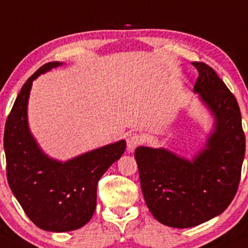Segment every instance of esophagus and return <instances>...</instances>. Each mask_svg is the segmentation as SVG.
<instances>
[{"label": "esophagus", "mask_w": 248, "mask_h": 248, "mask_svg": "<svg viewBox=\"0 0 248 248\" xmlns=\"http://www.w3.org/2000/svg\"><path fill=\"white\" fill-rule=\"evenodd\" d=\"M140 142H141V137L138 133H131L127 137V147H128V150L133 151Z\"/></svg>", "instance_id": "obj_1"}]
</instances>
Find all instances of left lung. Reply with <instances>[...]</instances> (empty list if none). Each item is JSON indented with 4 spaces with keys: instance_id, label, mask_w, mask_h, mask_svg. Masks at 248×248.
<instances>
[{
    "instance_id": "1",
    "label": "left lung",
    "mask_w": 248,
    "mask_h": 248,
    "mask_svg": "<svg viewBox=\"0 0 248 248\" xmlns=\"http://www.w3.org/2000/svg\"><path fill=\"white\" fill-rule=\"evenodd\" d=\"M199 71L194 91L215 119L214 132L192 160L165 148L138 147L134 157L148 209L163 225L199 226L225 212L238 191L246 140L236 98L214 69Z\"/></svg>"
}]
</instances>
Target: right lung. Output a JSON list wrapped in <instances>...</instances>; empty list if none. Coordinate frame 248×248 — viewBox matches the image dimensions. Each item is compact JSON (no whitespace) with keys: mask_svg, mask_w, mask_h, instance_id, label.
<instances>
[{"mask_svg":"<svg viewBox=\"0 0 248 248\" xmlns=\"http://www.w3.org/2000/svg\"><path fill=\"white\" fill-rule=\"evenodd\" d=\"M62 64L49 62L28 78L8 115L3 138L10 190L30 220L48 232L75 231L89 222L98 181L126 148L120 140L64 163L40 150L28 128V97L33 80Z\"/></svg>","mask_w":248,"mask_h":248,"instance_id":"right-lung-1","label":"right lung"}]
</instances>
